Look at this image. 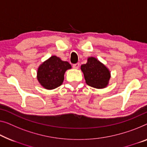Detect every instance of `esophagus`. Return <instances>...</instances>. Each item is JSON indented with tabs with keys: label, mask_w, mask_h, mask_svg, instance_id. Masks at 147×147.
Wrapping results in <instances>:
<instances>
[{
	"label": "esophagus",
	"mask_w": 147,
	"mask_h": 147,
	"mask_svg": "<svg viewBox=\"0 0 147 147\" xmlns=\"http://www.w3.org/2000/svg\"><path fill=\"white\" fill-rule=\"evenodd\" d=\"M73 67L74 69H78V68H79V67H80V64H79V63H76V64H74L73 65Z\"/></svg>",
	"instance_id": "34e87169"
}]
</instances>
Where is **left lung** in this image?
<instances>
[{"label": "left lung", "instance_id": "left-lung-1", "mask_svg": "<svg viewBox=\"0 0 147 147\" xmlns=\"http://www.w3.org/2000/svg\"><path fill=\"white\" fill-rule=\"evenodd\" d=\"M86 83L95 88H104L109 84L111 73L108 67L94 57H88L86 64L81 65Z\"/></svg>", "mask_w": 147, "mask_h": 147}]
</instances>
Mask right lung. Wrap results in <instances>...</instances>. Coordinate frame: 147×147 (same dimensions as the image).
I'll list each match as a JSON object with an SVG mask.
<instances>
[{
	"label": "right lung",
	"mask_w": 147,
	"mask_h": 147,
	"mask_svg": "<svg viewBox=\"0 0 147 147\" xmlns=\"http://www.w3.org/2000/svg\"><path fill=\"white\" fill-rule=\"evenodd\" d=\"M72 68L67 61L53 55L39 65L37 71V79L41 86L53 90L60 86L64 80L65 72Z\"/></svg>",
	"instance_id": "1"
}]
</instances>
